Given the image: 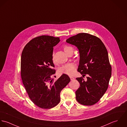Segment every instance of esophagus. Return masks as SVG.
Listing matches in <instances>:
<instances>
[{"instance_id":"esophagus-1","label":"esophagus","mask_w":127,"mask_h":127,"mask_svg":"<svg viewBox=\"0 0 127 127\" xmlns=\"http://www.w3.org/2000/svg\"><path fill=\"white\" fill-rule=\"evenodd\" d=\"M70 79H71V80H73L75 79V78L73 77H70Z\"/></svg>"}]
</instances>
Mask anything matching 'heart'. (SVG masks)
Masks as SVG:
<instances>
[{"label": "heart", "mask_w": 127, "mask_h": 127, "mask_svg": "<svg viewBox=\"0 0 127 127\" xmlns=\"http://www.w3.org/2000/svg\"><path fill=\"white\" fill-rule=\"evenodd\" d=\"M63 49L65 52H66L68 51L71 50H73V49L72 47L68 46H64ZM52 59L53 62L55 63V60L54 55H53V56H52ZM76 65L73 63L67 64L64 65L63 66L60 67L58 70L60 74H66V75H67L70 76H72L74 75L76 72Z\"/></svg>", "instance_id": "1"}]
</instances>
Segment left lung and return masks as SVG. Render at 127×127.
<instances>
[{"mask_svg":"<svg viewBox=\"0 0 127 127\" xmlns=\"http://www.w3.org/2000/svg\"><path fill=\"white\" fill-rule=\"evenodd\" d=\"M75 46L79 53L77 69L85 81L77 77L80 87L76 91V100L79 103L92 105L99 101L108 88L111 76V67L107 50L101 40L95 36L81 33L66 40Z\"/></svg>","mask_w":127,"mask_h":127,"instance_id":"obj_1","label":"left lung"}]
</instances>
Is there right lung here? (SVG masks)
I'll use <instances>...</instances> for the list:
<instances>
[{"label": "right lung", "mask_w": 127, "mask_h": 127, "mask_svg": "<svg viewBox=\"0 0 127 127\" xmlns=\"http://www.w3.org/2000/svg\"><path fill=\"white\" fill-rule=\"evenodd\" d=\"M59 37L42 35L32 39L25 47L21 56V73L23 83L32 101L38 107L50 109L60 101L61 90L70 81L63 74L54 80L52 61L53 47Z\"/></svg>", "instance_id": "add662e5"}]
</instances>
